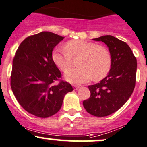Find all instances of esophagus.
<instances>
[{"label": "esophagus", "mask_w": 147, "mask_h": 147, "mask_svg": "<svg viewBox=\"0 0 147 147\" xmlns=\"http://www.w3.org/2000/svg\"><path fill=\"white\" fill-rule=\"evenodd\" d=\"M73 87H74V90H78V89L80 88V86H78V85H73Z\"/></svg>", "instance_id": "1"}]
</instances>
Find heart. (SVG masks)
<instances>
[{"label": "heart", "mask_w": 147, "mask_h": 147, "mask_svg": "<svg viewBox=\"0 0 147 147\" xmlns=\"http://www.w3.org/2000/svg\"><path fill=\"white\" fill-rule=\"evenodd\" d=\"M79 58V68L65 73L68 82L74 84L84 83L92 78L100 80L111 68L112 57L105 46L82 40H73L65 44L64 49L56 47L52 53V59L59 69L66 72L71 66L72 60Z\"/></svg>", "instance_id": "1"}]
</instances>
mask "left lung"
<instances>
[{
  "instance_id": "obj_1",
  "label": "left lung",
  "mask_w": 147,
  "mask_h": 147,
  "mask_svg": "<svg viewBox=\"0 0 147 147\" xmlns=\"http://www.w3.org/2000/svg\"><path fill=\"white\" fill-rule=\"evenodd\" d=\"M102 41L108 47L112 57L107 76L99 83L88 86L90 97L83 106L90 115L106 117L120 109L134 91L137 63L129 46L112 35L93 39Z\"/></svg>"
}]
</instances>
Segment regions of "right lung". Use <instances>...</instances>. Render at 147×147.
<instances>
[{"label": "right lung", "mask_w": 147, "mask_h": 147, "mask_svg": "<svg viewBox=\"0 0 147 147\" xmlns=\"http://www.w3.org/2000/svg\"><path fill=\"white\" fill-rule=\"evenodd\" d=\"M63 39L53 32H41L26 38L16 52L12 91L22 107L36 117L46 118L57 113L65 94L73 90L60 79L61 72L52 59L53 49Z\"/></svg>", "instance_id": "right-lung-1"}]
</instances>
